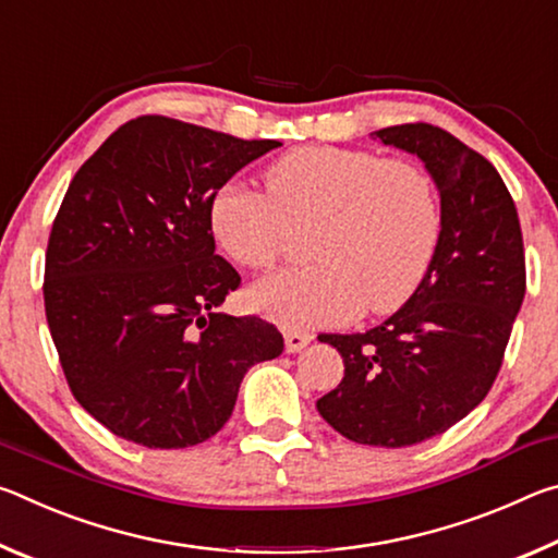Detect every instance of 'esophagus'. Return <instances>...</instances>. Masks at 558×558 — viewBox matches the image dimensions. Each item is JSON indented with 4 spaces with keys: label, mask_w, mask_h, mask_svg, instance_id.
Instances as JSON below:
<instances>
[{
    "label": "esophagus",
    "mask_w": 558,
    "mask_h": 558,
    "mask_svg": "<svg viewBox=\"0 0 558 558\" xmlns=\"http://www.w3.org/2000/svg\"><path fill=\"white\" fill-rule=\"evenodd\" d=\"M310 342H313V337L305 332H295V329H288L286 332V352L288 354L300 352V349H305Z\"/></svg>",
    "instance_id": "obj_1"
}]
</instances>
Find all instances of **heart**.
<instances>
[{
    "instance_id": "1",
    "label": "heart",
    "mask_w": 558,
    "mask_h": 558,
    "mask_svg": "<svg viewBox=\"0 0 558 558\" xmlns=\"http://www.w3.org/2000/svg\"><path fill=\"white\" fill-rule=\"evenodd\" d=\"M266 192L226 184L209 202L214 241L243 268H266L288 223H315V263L260 278L251 307L288 329L339 325L403 307L436 256L442 211L426 169L369 149L313 145L272 162Z\"/></svg>"
}]
</instances>
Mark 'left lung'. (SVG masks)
I'll use <instances>...</instances> for the list:
<instances>
[{
	"label": "left lung",
	"mask_w": 558,
	"mask_h": 558,
	"mask_svg": "<svg viewBox=\"0 0 558 558\" xmlns=\"http://www.w3.org/2000/svg\"><path fill=\"white\" fill-rule=\"evenodd\" d=\"M415 155L436 182L442 231L415 295L362 335H319L344 379L317 401L362 446L403 448L440 436L493 389L524 300V245L502 177L450 132L409 122L372 132Z\"/></svg>",
	"instance_id": "8db88e82"
}]
</instances>
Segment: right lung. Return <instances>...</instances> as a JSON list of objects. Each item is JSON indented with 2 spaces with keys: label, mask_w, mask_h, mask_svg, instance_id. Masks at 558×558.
Masks as SVG:
<instances>
[{
  "label": "right lung",
  "mask_w": 558,
  "mask_h": 558,
  "mask_svg": "<svg viewBox=\"0 0 558 558\" xmlns=\"http://www.w3.org/2000/svg\"><path fill=\"white\" fill-rule=\"evenodd\" d=\"M276 147L143 116L75 172L46 251V319L75 401L116 436L204 442L245 372L280 356L266 319L219 313L241 278L209 229L211 196Z\"/></svg>",
  "instance_id": "add662e5"
}]
</instances>
